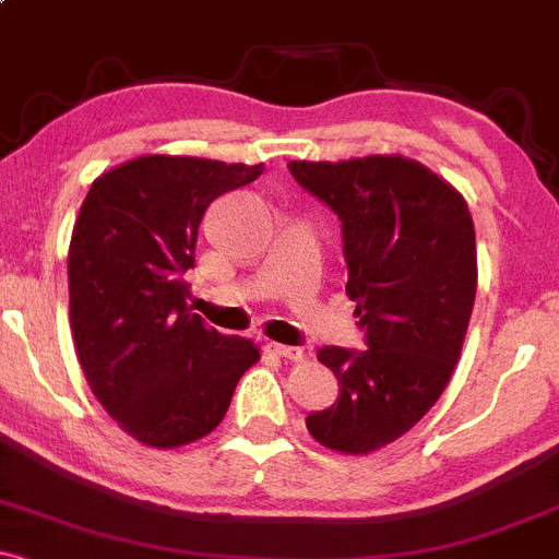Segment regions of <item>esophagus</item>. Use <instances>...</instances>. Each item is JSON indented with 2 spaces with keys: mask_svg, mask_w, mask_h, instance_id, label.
<instances>
[{
  "mask_svg": "<svg viewBox=\"0 0 559 559\" xmlns=\"http://www.w3.org/2000/svg\"><path fill=\"white\" fill-rule=\"evenodd\" d=\"M264 348L270 350V354L281 356V358H289V361H302L305 356V348H297V345H281V343H267Z\"/></svg>",
  "mask_w": 559,
  "mask_h": 559,
  "instance_id": "esophagus-1",
  "label": "esophagus"
}]
</instances>
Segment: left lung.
Wrapping results in <instances>:
<instances>
[{
    "instance_id": "left-lung-1",
    "label": "left lung",
    "mask_w": 559,
    "mask_h": 559,
    "mask_svg": "<svg viewBox=\"0 0 559 559\" xmlns=\"http://www.w3.org/2000/svg\"><path fill=\"white\" fill-rule=\"evenodd\" d=\"M289 171L343 222L345 295L367 343L319 350L340 396L305 423L324 448L367 455L407 433L450 383L477 295L474 222L455 187L402 155L292 160Z\"/></svg>"
}]
</instances>
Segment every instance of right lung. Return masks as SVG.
<instances>
[{
	"label": "right lung",
	"instance_id": "add662e5",
	"mask_svg": "<svg viewBox=\"0 0 559 559\" xmlns=\"http://www.w3.org/2000/svg\"><path fill=\"white\" fill-rule=\"evenodd\" d=\"M264 166L141 155L98 176L69 243V319L93 396L146 448L174 450L214 431L251 340L190 313L198 227L211 203Z\"/></svg>",
	"mask_w": 559,
	"mask_h": 559
}]
</instances>
